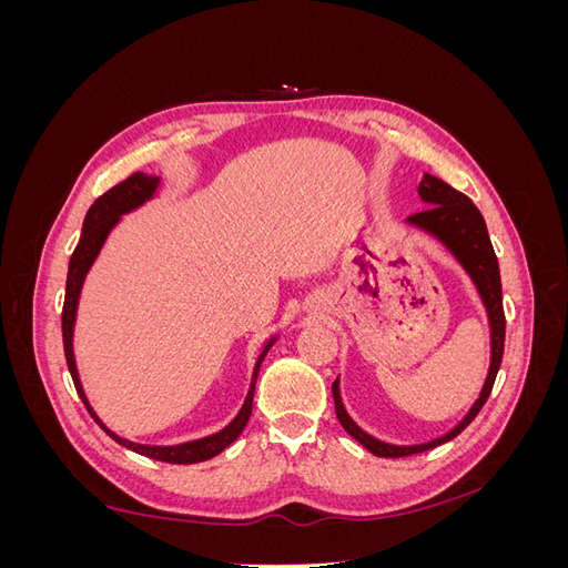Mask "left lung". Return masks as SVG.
Here are the masks:
<instances>
[{
	"label": "left lung",
	"instance_id": "obj_1",
	"mask_svg": "<svg viewBox=\"0 0 568 568\" xmlns=\"http://www.w3.org/2000/svg\"><path fill=\"white\" fill-rule=\"evenodd\" d=\"M417 192L428 209L422 213L409 215L407 225H415L432 236H436L438 242L457 257V263L467 270L471 282L476 284L478 296L486 305L488 322H490V369H488L484 388H480V393H478V400L471 405L467 417H464L455 428H450L445 436L434 438L428 443H419V445H390V443H384L379 438L369 436L367 432H363V428H359L351 419L346 407H343L338 379H336L332 384V390H334L336 417H338L341 426L346 428V432L357 443H363L365 448L369 453H374L376 457H407V455L426 453V450L436 448V445L448 443L457 434H462L464 428L474 422L480 407L486 405L488 395L493 390V384H495L497 369H500V365H503V353H505V311H503L500 265H497V257H495V251L490 244L484 215H480V211L469 201V196H464L462 192H457V189H453L450 184H445L443 180H438L434 175H424Z\"/></svg>",
	"mask_w": 568,
	"mask_h": 568
}]
</instances>
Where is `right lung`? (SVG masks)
Segmentation results:
<instances>
[{"mask_svg":"<svg viewBox=\"0 0 568 568\" xmlns=\"http://www.w3.org/2000/svg\"><path fill=\"white\" fill-rule=\"evenodd\" d=\"M161 180L151 178L144 173H134L130 175L125 182H120L115 186H111L106 194H101L92 205L88 215H84L82 222V234L80 242L71 255V263H68V280H65V301H63V313H61V332H63V353H65V363H68V372L73 376V384L78 388L80 400L88 407L90 415L94 417V422L104 428V432L120 445L125 448L140 453L144 457L159 459V462H170V464H196L203 459H211L215 455H220L222 450L227 448L230 443H234L239 438V434L244 432V426L251 417V407H253V390H255V379L257 372H261V363L265 359L267 351L272 348V343L277 338H270L265 343V348L257 357L255 369H253V379H251V388L244 400V407L239 409V415L222 428V432L205 436L199 440H189V443H180V445H142V443H132L120 438L118 434H113L111 428L97 417V412L92 409L88 395L82 390L80 376H78V367H75V355H73V326H75V313H78V301H80V291H82V282L88 277V272L92 267V263L97 261V255L104 246L109 232L118 225L120 215H125L130 211H134L136 205H142L144 201H149L153 194H156Z\"/></svg>","mask_w":568,"mask_h":568,"instance_id":"1","label":"right lung"}]
</instances>
